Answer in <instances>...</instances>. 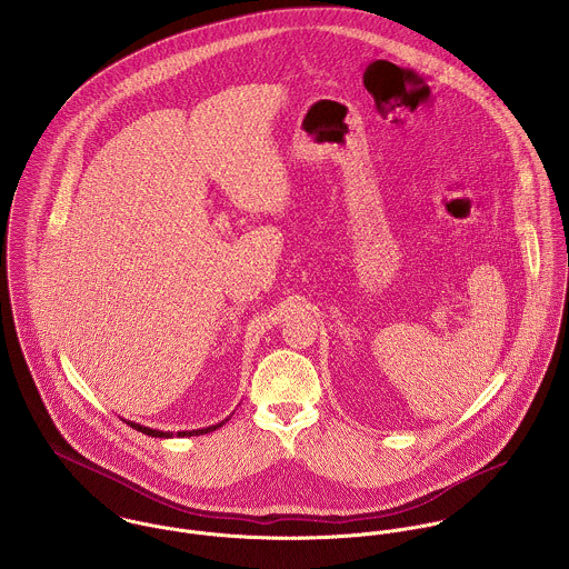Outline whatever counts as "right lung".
<instances>
[{
    "label": "right lung",
    "instance_id": "1",
    "mask_svg": "<svg viewBox=\"0 0 569 569\" xmlns=\"http://www.w3.org/2000/svg\"><path fill=\"white\" fill-rule=\"evenodd\" d=\"M228 418H230V416H228ZM228 418H226V420H221V422H217V425H210V427H201V429H192V431H177V433H172V431H160V429H151V427H144V425H140V422H133V420H124V422H127V425H131L136 431H142V433H147V436H153V438H172V436H179V438H183V436H201V433L214 431V429L223 427V425L228 422Z\"/></svg>",
    "mask_w": 569,
    "mask_h": 569
}]
</instances>
